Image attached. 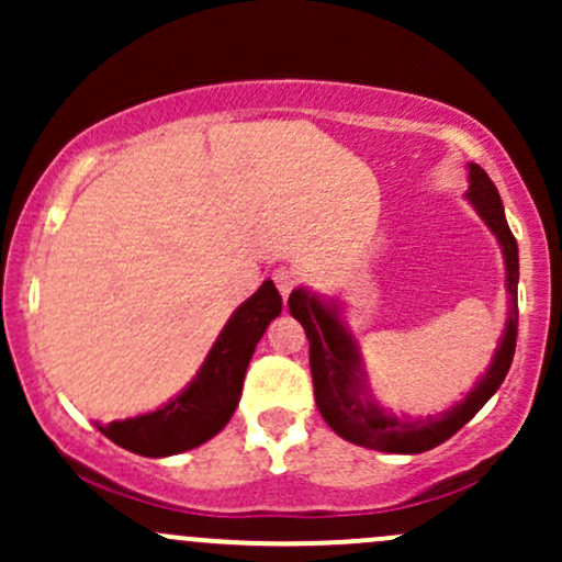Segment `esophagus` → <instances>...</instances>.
Here are the masks:
<instances>
[{
    "label": "esophagus",
    "mask_w": 562,
    "mask_h": 562,
    "mask_svg": "<svg viewBox=\"0 0 562 562\" xmlns=\"http://www.w3.org/2000/svg\"><path fill=\"white\" fill-rule=\"evenodd\" d=\"M274 285H277V290H280L282 293V299H288L290 295V290L295 288V272H290V269H285V267H280V269H274Z\"/></svg>",
    "instance_id": "obj_1"
}]
</instances>
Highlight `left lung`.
Listing matches in <instances>:
<instances>
[{"label":"left lung","mask_w":562,"mask_h":562,"mask_svg":"<svg viewBox=\"0 0 562 562\" xmlns=\"http://www.w3.org/2000/svg\"><path fill=\"white\" fill-rule=\"evenodd\" d=\"M468 182L465 198L483 224L494 232L502 248L509 306L492 364L465 393V398L449 406L447 412L428 417H398L383 409L367 383L362 351L344 319V303L325 301L306 288H295L290 293V314L301 322L308 338V364H312L314 402L319 406V415L335 434L357 447L391 451V454H420L438 447L473 420L475 412L494 396L513 364L515 340H518V243L507 227L499 192L479 164H468Z\"/></svg>","instance_id":"left-lung-1"}]
</instances>
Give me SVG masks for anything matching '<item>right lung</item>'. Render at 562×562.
Segmentation results:
<instances>
[{
	"label": "right lung",
	"instance_id": "add662e5",
	"mask_svg": "<svg viewBox=\"0 0 562 562\" xmlns=\"http://www.w3.org/2000/svg\"><path fill=\"white\" fill-rule=\"evenodd\" d=\"M280 293L274 282L267 280L232 312L205 362L200 364L198 375L187 383L182 393L145 415L108 425L94 423L97 430L142 457L182 454L214 438L235 415L256 344L267 333L269 322L280 317Z\"/></svg>",
	"mask_w": 562,
	"mask_h": 562
}]
</instances>
